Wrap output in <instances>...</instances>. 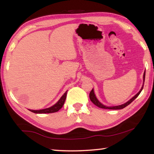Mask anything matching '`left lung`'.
<instances>
[{
	"label": "left lung",
	"instance_id": "left-lung-1",
	"mask_svg": "<svg viewBox=\"0 0 154 154\" xmlns=\"http://www.w3.org/2000/svg\"><path fill=\"white\" fill-rule=\"evenodd\" d=\"M145 71L144 72V74H143V85L141 88V89L139 91V92H138L136 95H135L134 97H132L131 99H130V100L128 101L127 103L123 104V105H119V106H105V105H103V104H101L99 101L98 100V99L96 98V96L94 94V90L92 89L91 90V92L90 93V100L92 101V102L96 106H98L99 108H101V109H124L128 105H130V103H131L132 101H133L135 98H137V96L140 94V93L141 92V91L143 88V85H144V82H145Z\"/></svg>",
	"mask_w": 154,
	"mask_h": 154
}]
</instances>
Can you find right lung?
Wrapping results in <instances>:
<instances>
[{
  "label": "right lung",
  "instance_id": "right-lung-1",
  "mask_svg": "<svg viewBox=\"0 0 154 154\" xmlns=\"http://www.w3.org/2000/svg\"><path fill=\"white\" fill-rule=\"evenodd\" d=\"M66 94H67V91L65 92L63 95H62L60 99L57 102L55 105H53L51 107L49 108H47L45 109H41V110H29L31 112H33L35 113H55V112L58 111L60 109L62 106L64 105L65 100H66Z\"/></svg>",
  "mask_w": 154,
  "mask_h": 154
}]
</instances>
